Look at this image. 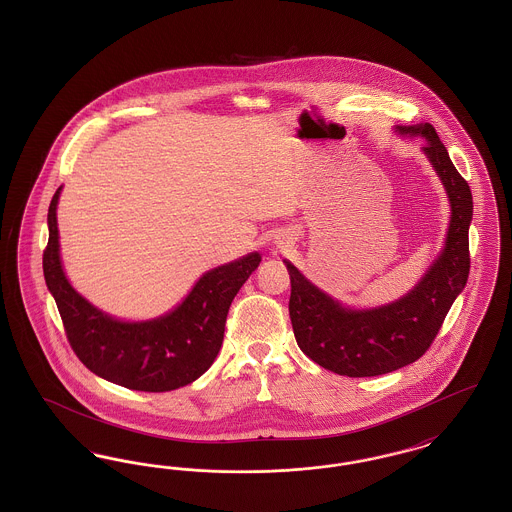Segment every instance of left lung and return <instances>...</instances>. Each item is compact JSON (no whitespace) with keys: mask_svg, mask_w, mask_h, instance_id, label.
<instances>
[{"mask_svg":"<svg viewBox=\"0 0 512 512\" xmlns=\"http://www.w3.org/2000/svg\"><path fill=\"white\" fill-rule=\"evenodd\" d=\"M399 132L426 138L424 153L438 171L451 201L445 249L413 292L378 309L351 311L320 292L286 261L292 284L290 318L297 345L317 365L340 376H380L418 361L436 340L468 280L470 186L451 163L432 124L399 126Z\"/></svg>","mask_w":512,"mask_h":512,"instance_id":"obj_1","label":"left lung"}]
</instances>
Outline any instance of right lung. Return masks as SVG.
<instances>
[{"mask_svg": "<svg viewBox=\"0 0 512 512\" xmlns=\"http://www.w3.org/2000/svg\"><path fill=\"white\" fill-rule=\"evenodd\" d=\"M49 203V240L44 278L55 297L67 340L82 365L122 388L171 391L192 384L209 370L224 340L228 309L261 255L209 270L172 313L149 322H119L103 315L74 292L59 259L57 199Z\"/></svg>", "mask_w": 512, "mask_h": 512, "instance_id": "1", "label": "right lung"}]
</instances>
